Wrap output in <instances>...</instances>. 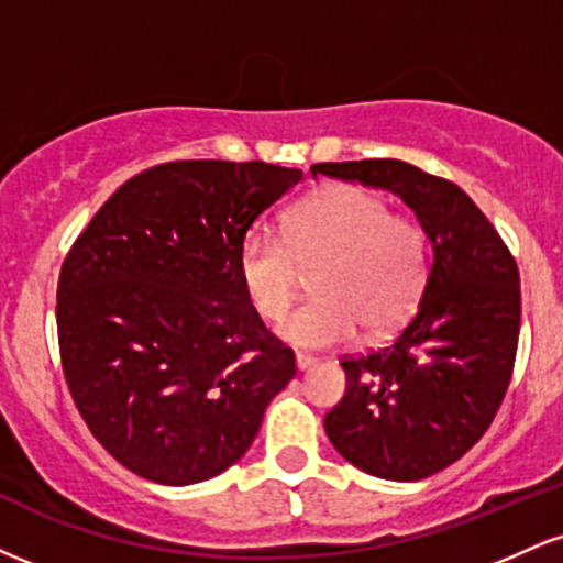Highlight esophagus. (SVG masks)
Segmentation results:
<instances>
[{
    "mask_svg": "<svg viewBox=\"0 0 563 563\" xmlns=\"http://www.w3.org/2000/svg\"><path fill=\"white\" fill-rule=\"evenodd\" d=\"M312 365H318V357H312V354H296V367H299V371H309V367Z\"/></svg>",
    "mask_w": 563,
    "mask_h": 563,
    "instance_id": "1",
    "label": "esophagus"
}]
</instances>
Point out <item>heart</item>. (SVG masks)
<instances>
[{
  "label": "heart",
  "mask_w": 563,
  "mask_h": 563,
  "mask_svg": "<svg viewBox=\"0 0 563 563\" xmlns=\"http://www.w3.org/2000/svg\"><path fill=\"white\" fill-rule=\"evenodd\" d=\"M318 296L277 328L294 346L349 344L363 328L380 339L410 318L429 273L423 228L394 214L378 192L331 185L290 211L286 241L251 230L238 249L245 299L264 320H283L299 299L301 273Z\"/></svg>",
  "instance_id": "b5f03b06"
}]
</instances>
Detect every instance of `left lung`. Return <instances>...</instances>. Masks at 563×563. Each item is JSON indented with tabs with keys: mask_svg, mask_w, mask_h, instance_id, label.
I'll return each instance as SVG.
<instances>
[{
	"mask_svg": "<svg viewBox=\"0 0 563 563\" xmlns=\"http://www.w3.org/2000/svg\"><path fill=\"white\" fill-rule=\"evenodd\" d=\"M312 174L391 190L431 243L416 314L389 346L341 360L346 394L325 416L328 439L352 466L426 479L479 442L506 397L521 325L516 260L450 179L397 158L314 164Z\"/></svg>",
	"mask_w": 563,
	"mask_h": 563,
	"instance_id": "left-lung-1",
	"label": "left lung"
}]
</instances>
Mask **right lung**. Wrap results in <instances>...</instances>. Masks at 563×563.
Here are the masks:
<instances>
[{
    "label": "right lung",
    "instance_id": "add662e5",
    "mask_svg": "<svg viewBox=\"0 0 563 563\" xmlns=\"http://www.w3.org/2000/svg\"><path fill=\"white\" fill-rule=\"evenodd\" d=\"M299 183L264 161H172L121 185L70 245L57 280L68 391L142 479L228 471L296 376L294 349L245 299L238 249Z\"/></svg>",
    "mask_w": 563,
    "mask_h": 563
}]
</instances>
